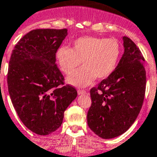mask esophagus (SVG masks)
<instances>
[{
	"mask_svg": "<svg viewBox=\"0 0 157 157\" xmlns=\"http://www.w3.org/2000/svg\"><path fill=\"white\" fill-rule=\"evenodd\" d=\"M77 93H78L79 95H83L86 94L87 92L85 90H83V89H78V90H77Z\"/></svg>",
	"mask_w": 157,
	"mask_h": 157,
	"instance_id": "obj_1",
	"label": "esophagus"
}]
</instances>
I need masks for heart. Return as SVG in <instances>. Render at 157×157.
<instances>
[{
  "instance_id": "b5f03b06",
  "label": "heart",
  "mask_w": 157,
  "mask_h": 157,
  "mask_svg": "<svg viewBox=\"0 0 157 157\" xmlns=\"http://www.w3.org/2000/svg\"><path fill=\"white\" fill-rule=\"evenodd\" d=\"M121 46L116 39L84 36L76 39L72 48L60 47L56 52L59 64L64 72L70 74L82 61L83 68L67 78L70 85H89L96 79L106 78L117 67Z\"/></svg>"
}]
</instances>
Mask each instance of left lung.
Returning a JSON list of instances; mask_svg holds the SVG:
<instances>
[{"label": "left lung", "instance_id": "1", "mask_svg": "<svg viewBox=\"0 0 157 157\" xmlns=\"http://www.w3.org/2000/svg\"><path fill=\"white\" fill-rule=\"evenodd\" d=\"M123 42L124 52L114 71L90 90L88 125L103 139L124 133L137 118L144 98V58L130 38L123 36Z\"/></svg>", "mask_w": 157, "mask_h": 157}]
</instances>
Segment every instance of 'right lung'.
<instances>
[{
    "label": "right lung",
    "mask_w": 157,
    "mask_h": 157,
    "mask_svg": "<svg viewBox=\"0 0 157 157\" xmlns=\"http://www.w3.org/2000/svg\"><path fill=\"white\" fill-rule=\"evenodd\" d=\"M68 29H35L23 36L11 54L8 88L22 123L33 132L45 136L62 124L64 113L77 96L64 85L56 53Z\"/></svg>",
    "instance_id": "obj_1"
}]
</instances>
